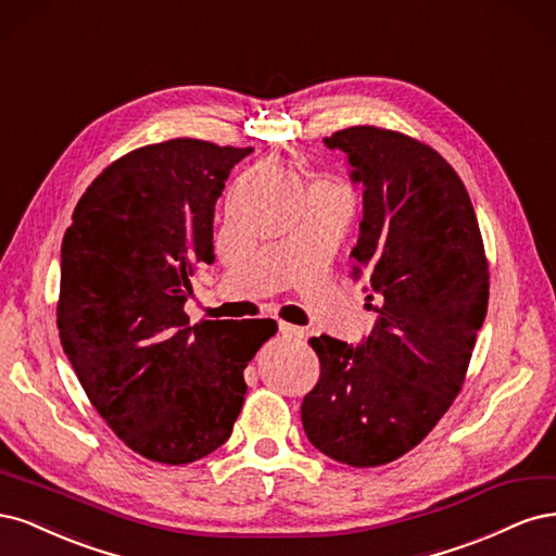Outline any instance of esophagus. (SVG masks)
<instances>
[{
  "mask_svg": "<svg viewBox=\"0 0 556 556\" xmlns=\"http://www.w3.org/2000/svg\"><path fill=\"white\" fill-rule=\"evenodd\" d=\"M280 333L288 336V339H304L306 336V329L304 327H296V325H290V323H280Z\"/></svg>",
  "mask_w": 556,
  "mask_h": 556,
  "instance_id": "esophagus-1",
  "label": "esophagus"
}]
</instances>
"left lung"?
Segmentation results:
<instances>
[{
	"label": "left lung",
	"mask_w": 556,
	"mask_h": 556,
	"mask_svg": "<svg viewBox=\"0 0 556 556\" xmlns=\"http://www.w3.org/2000/svg\"><path fill=\"white\" fill-rule=\"evenodd\" d=\"M364 185L352 278L378 323L362 345L315 336L319 380L301 403L308 441L327 457L390 464L439 425L459 394L490 301L478 217L457 172L422 141L357 125L333 131ZM377 301V306L370 304Z\"/></svg>",
	"instance_id": "left-lung-1"
}]
</instances>
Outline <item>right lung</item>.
Segmentation results:
<instances>
[{
    "instance_id": "add662e5",
    "label": "right lung",
    "mask_w": 556,
    "mask_h": 556,
    "mask_svg": "<svg viewBox=\"0 0 556 556\" xmlns=\"http://www.w3.org/2000/svg\"><path fill=\"white\" fill-rule=\"evenodd\" d=\"M248 153L201 139L131 150L90 182L64 231V355L94 410L150 462L192 464L229 439L245 366L278 329L185 313L197 264L215 262V201Z\"/></svg>"
}]
</instances>
